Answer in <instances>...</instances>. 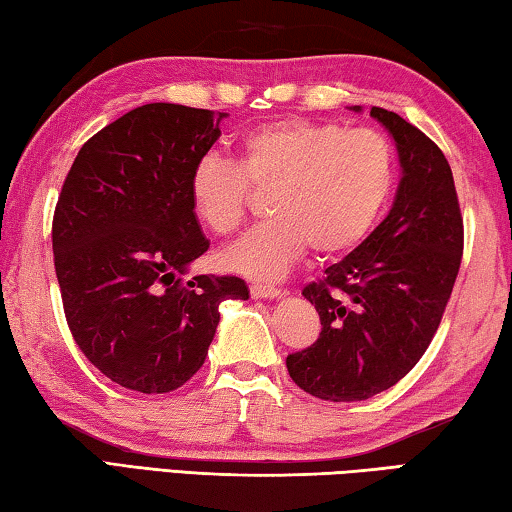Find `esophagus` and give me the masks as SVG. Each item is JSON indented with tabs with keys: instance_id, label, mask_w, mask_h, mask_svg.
I'll return each mask as SVG.
<instances>
[{
	"instance_id": "1",
	"label": "esophagus",
	"mask_w": 512,
	"mask_h": 512,
	"mask_svg": "<svg viewBox=\"0 0 512 512\" xmlns=\"http://www.w3.org/2000/svg\"><path fill=\"white\" fill-rule=\"evenodd\" d=\"M249 292L254 299H279L285 294L281 288H274V285H263V283H254L249 288Z\"/></svg>"
}]
</instances>
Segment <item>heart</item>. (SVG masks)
I'll return each instance as SVG.
<instances>
[{
    "instance_id": "obj_1",
    "label": "heart",
    "mask_w": 512,
    "mask_h": 512,
    "mask_svg": "<svg viewBox=\"0 0 512 512\" xmlns=\"http://www.w3.org/2000/svg\"><path fill=\"white\" fill-rule=\"evenodd\" d=\"M393 182V150L380 132L330 121L279 119L236 143V161L209 152L188 175L195 218L231 236L245 218L251 186L274 184L267 220L220 251V263L247 279L274 281L312 245L317 254L355 247L378 218Z\"/></svg>"
}]
</instances>
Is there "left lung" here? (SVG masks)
I'll return each instance as SVG.
<instances>
[{
    "instance_id": "1",
    "label": "left lung",
    "mask_w": 512,
    "mask_h": 512,
    "mask_svg": "<svg viewBox=\"0 0 512 512\" xmlns=\"http://www.w3.org/2000/svg\"><path fill=\"white\" fill-rule=\"evenodd\" d=\"M371 116L396 143V197L362 245L303 288L321 333L285 362L303 391L333 402L371 398L414 369L441 324L463 254V218L441 148L396 112L371 107Z\"/></svg>"
}]
</instances>
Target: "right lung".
I'll return each instance as SVG.
<instances>
[{"instance_id":"obj_1","label":"right lung","mask_w":512,"mask_h":512,"mask_svg":"<svg viewBox=\"0 0 512 512\" xmlns=\"http://www.w3.org/2000/svg\"><path fill=\"white\" fill-rule=\"evenodd\" d=\"M229 114L134 107L71 164L53 215V258L71 335L125 389L168 393L200 371L220 303L249 299L238 276H193L209 249L188 200L195 161Z\"/></svg>"}]
</instances>
